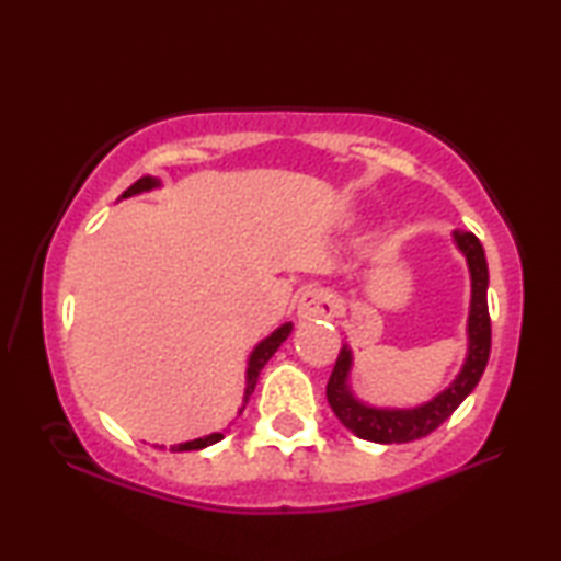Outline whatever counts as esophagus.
<instances>
[{
  "label": "esophagus",
  "instance_id": "34e87169",
  "mask_svg": "<svg viewBox=\"0 0 561 561\" xmlns=\"http://www.w3.org/2000/svg\"><path fill=\"white\" fill-rule=\"evenodd\" d=\"M342 311V298L334 290L311 286L306 288L298 298V319L317 321V319H334Z\"/></svg>",
  "mask_w": 561,
  "mask_h": 561
}]
</instances>
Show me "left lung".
Masks as SVG:
<instances>
[{"label": "left lung", "instance_id": "1", "mask_svg": "<svg viewBox=\"0 0 561 561\" xmlns=\"http://www.w3.org/2000/svg\"><path fill=\"white\" fill-rule=\"evenodd\" d=\"M455 242L459 252L467 257L472 280L470 319H467V357L462 370L449 382V388H444L439 396L416 405V409H375V405L363 403L352 393V350L344 344L340 357H336L332 378L327 382V401L332 405L334 416L359 439L378 444H405L432 434L434 428H439L457 411V405L472 393L482 373H485L490 357L485 250H482L478 237L472 232H462V229H455Z\"/></svg>", "mask_w": 561, "mask_h": 561}]
</instances>
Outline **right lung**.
Wrapping results in <instances>:
<instances>
[{"mask_svg": "<svg viewBox=\"0 0 561 561\" xmlns=\"http://www.w3.org/2000/svg\"><path fill=\"white\" fill-rule=\"evenodd\" d=\"M158 186H160L158 179H152V175H142L140 181H135L133 186H129V188L125 191V194H122V198L145 194V191H152V188H158ZM290 329H294V324H290V321H288V324H283V327L275 329V332H273L271 336H265V340L260 342L255 350H252V355H250V359H248V386H244V398H242L240 411H237V416H240V413L244 411V405H248L252 390H255V386H257L260 370H263V367L267 365V359H271V357L275 355V352H278L280 344L288 340ZM221 439H225V432H214V434H209V436H202V439L173 444L171 451H196V449L211 447V444H217V442H221Z\"/></svg>", "mask_w": 561, "mask_h": 561, "instance_id": "add662e5", "label": "right lung"}]
</instances>
